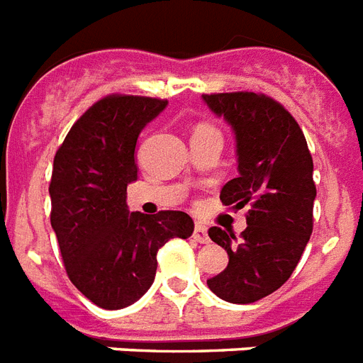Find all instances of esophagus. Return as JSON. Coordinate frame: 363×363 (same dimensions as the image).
<instances>
[{"instance_id": "1", "label": "esophagus", "mask_w": 363, "mask_h": 363, "mask_svg": "<svg viewBox=\"0 0 363 363\" xmlns=\"http://www.w3.org/2000/svg\"><path fill=\"white\" fill-rule=\"evenodd\" d=\"M194 238H196L199 244H208L211 242V238H208V233L205 225L201 223H196V228H194Z\"/></svg>"}]
</instances>
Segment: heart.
I'll return each mask as SVG.
<instances>
[{
  "label": "heart",
  "mask_w": 363,
  "mask_h": 363,
  "mask_svg": "<svg viewBox=\"0 0 363 363\" xmlns=\"http://www.w3.org/2000/svg\"><path fill=\"white\" fill-rule=\"evenodd\" d=\"M199 132H218L216 128H214V126H211V125H205V123H203V125H199L196 128V132H194V134H199Z\"/></svg>",
  "instance_id": "heart-1"
}]
</instances>
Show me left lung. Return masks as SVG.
<instances>
[{
	"label": "left lung",
	"instance_id": "left-lung-1",
	"mask_svg": "<svg viewBox=\"0 0 363 363\" xmlns=\"http://www.w3.org/2000/svg\"><path fill=\"white\" fill-rule=\"evenodd\" d=\"M203 100L231 125L237 141L238 177L222 188L220 199L233 208L250 207L240 238L208 229L229 263L207 285L225 302L252 304L291 278L311 237L313 158L298 123L270 96L238 91Z\"/></svg>",
	"mask_w": 363,
	"mask_h": 363
}]
</instances>
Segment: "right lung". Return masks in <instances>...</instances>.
<instances>
[{
	"label": "right lung",
	"mask_w": 363,
	"mask_h": 363,
	"mask_svg": "<svg viewBox=\"0 0 363 363\" xmlns=\"http://www.w3.org/2000/svg\"><path fill=\"white\" fill-rule=\"evenodd\" d=\"M166 106L151 96H104L55 152L50 222L70 281L99 308L140 300L155 281L158 250L194 233L186 212L147 216L126 207V186L138 179V135Z\"/></svg>",
	"instance_id": "1"
}]
</instances>
